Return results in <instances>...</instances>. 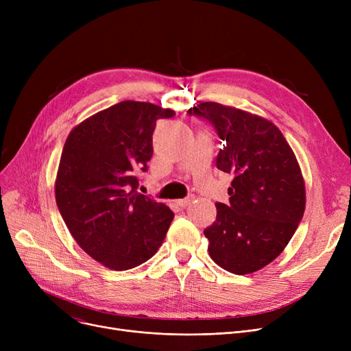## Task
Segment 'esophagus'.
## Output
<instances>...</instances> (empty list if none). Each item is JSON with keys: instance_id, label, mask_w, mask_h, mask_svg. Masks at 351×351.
<instances>
[{"instance_id": "1", "label": "esophagus", "mask_w": 351, "mask_h": 351, "mask_svg": "<svg viewBox=\"0 0 351 351\" xmlns=\"http://www.w3.org/2000/svg\"><path fill=\"white\" fill-rule=\"evenodd\" d=\"M192 196H188V197H185V199H179V200H176V204H178V206H180V208H186V206H189L191 205V202H192Z\"/></svg>"}]
</instances>
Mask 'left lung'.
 Masks as SVG:
<instances>
[{
  "label": "left lung",
  "mask_w": 351,
  "mask_h": 351,
  "mask_svg": "<svg viewBox=\"0 0 351 351\" xmlns=\"http://www.w3.org/2000/svg\"><path fill=\"white\" fill-rule=\"evenodd\" d=\"M208 121L223 147L216 168L233 175L229 204H216L204 230L216 265L247 274L273 262L303 219L306 193L300 166L279 128L245 110L204 102L188 110Z\"/></svg>",
  "instance_id": "obj_1"
}]
</instances>
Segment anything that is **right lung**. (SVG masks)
Masks as SVG:
<instances>
[{"instance_id":"1","label":"right lung","mask_w":351,"mask_h":351,"mask_svg":"<svg viewBox=\"0 0 351 351\" xmlns=\"http://www.w3.org/2000/svg\"><path fill=\"white\" fill-rule=\"evenodd\" d=\"M173 110L123 101L73 128L64 145L55 199L77 243L108 269L128 270L160 247L173 212L139 193L136 172L154 155L156 121Z\"/></svg>"}]
</instances>
